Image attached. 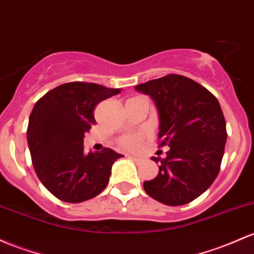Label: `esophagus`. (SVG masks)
Returning a JSON list of instances; mask_svg holds the SVG:
<instances>
[{"instance_id": "34e87169", "label": "esophagus", "mask_w": 254, "mask_h": 254, "mask_svg": "<svg viewBox=\"0 0 254 254\" xmlns=\"http://www.w3.org/2000/svg\"><path fill=\"white\" fill-rule=\"evenodd\" d=\"M127 158H129L131 161H133V163H135V164H137V165H138V164L142 163V159H140V158L131 157V155H127Z\"/></svg>"}]
</instances>
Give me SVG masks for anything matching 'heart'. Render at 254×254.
I'll return each mask as SVG.
<instances>
[{"mask_svg": "<svg viewBox=\"0 0 254 254\" xmlns=\"http://www.w3.org/2000/svg\"><path fill=\"white\" fill-rule=\"evenodd\" d=\"M149 138L148 131L142 132H133L127 133V135L122 136L118 138V147L125 152L129 153H137L140 152L143 147V143Z\"/></svg>", "mask_w": 254, "mask_h": 254, "instance_id": "heart-1", "label": "heart"}]
</instances>
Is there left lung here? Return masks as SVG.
Returning a JSON list of instances; mask_svg holds the SVG:
<instances>
[{
  "label": "left lung",
  "mask_w": 254,
  "mask_h": 254,
  "mask_svg": "<svg viewBox=\"0 0 254 254\" xmlns=\"http://www.w3.org/2000/svg\"><path fill=\"white\" fill-rule=\"evenodd\" d=\"M135 89L154 100L159 147H169L165 158H152L159 172L143 182L144 190L161 204H188L207 190L221 169L227 142L221 105L205 86L181 74L152 79Z\"/></svg>",
  "instance_id": "1"
}]
</instances>
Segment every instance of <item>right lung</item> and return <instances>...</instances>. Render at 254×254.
<instances>
[{"instance_id": "right-lung-1", "label": "right lung", "mask_w": 254, "mask_h": 254, "mask_svg": "<svg viewBox=\"0 0 254 254\" xmlns=\"http://www.w3.org/2000/svg\"><path fill=\"white\" fill-rule=\"evenodd\" d=\"M121 90L71 82L52 89L36 102L27 143L36 175L58 199L77 204L95 197L107 186L113 163L123 155L111 148L85 153L83 138L96 124V105Z\"/></svg>"}]
</instances>
